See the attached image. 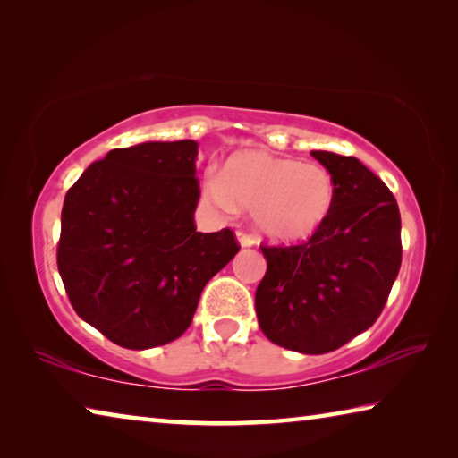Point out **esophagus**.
I'll use <instances>...</instances> for the list:
<instances>
[{
  "label": "esophagus",
  "instance_id": "obj_1",
  "mask_svg": "<svg viewBox=\"0 0 458 458\" xmlns=\"http://www.w3.org/2000/svg\"><path fill=\"white\" fill-rule=\"evenodd\" d=\"M236 238H238V244L242 248H250L254 244V238L250 234H246V232H236Z\"/></svg>",
  "mask_w": 458,
  "mask_h": 458
}]
</instances>
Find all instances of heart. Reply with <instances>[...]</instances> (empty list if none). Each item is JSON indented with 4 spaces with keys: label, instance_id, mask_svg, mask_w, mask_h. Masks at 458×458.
<instances>
[{
    "label": "heart",
    "instance_id": "1",
    "mask_svg": "<svg viewBox=\"0 0 458 458\" xmlns=\"http://www.w3.org/2000/svg\"><path fill=\"white\" fill-rule=\"evenodd\" d=\"M206 193L222 210L252 212L254 226L273 242H303L323 228L335 204L329 169L262 151L234 153L210 174Z\"/></svg>",
    "mask_w": 458,
    "mask_h": 458
}]
</instances>
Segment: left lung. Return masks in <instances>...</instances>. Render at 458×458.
Returning a JSON list of instances; mask_svg holds the SVG:
<instances>
[{"label": "left lung", "mask_w": 458, "mask_h": 458, "mask_svg": "<svg viewBox=\"0 0 458 458\" xmlns=\"http://www.w3.org/2000/svg\"><path fill=\"white\" fill-rule=\"evenodd\" d=\"M335 182L323 228L297 246H260L254 303L273 344L319 355L360 335L382 313L402 262L400 210L387 185L355 157L311 151Z\"/></svg>", "instance_id": "left-lung-1"}]
</instances>
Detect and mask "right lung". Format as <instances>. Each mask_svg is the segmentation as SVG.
<instances>
[{"label":"right lung","instance_id":"obj_1","mask_svg":"<svg viewBox=\"0 0 458 458\" xmlns=\"http://www.w3.org/2000/svg\"><path fill=\"white\" fill-rule=\"evenodd\" d=\"M198 143L147 141L89 165L62 206L58 273L81 319L127 350L190 327L206 283L240 250L196 232Z\"/></svg>","mask_w":458,"mask_h":458}]
</instances>
